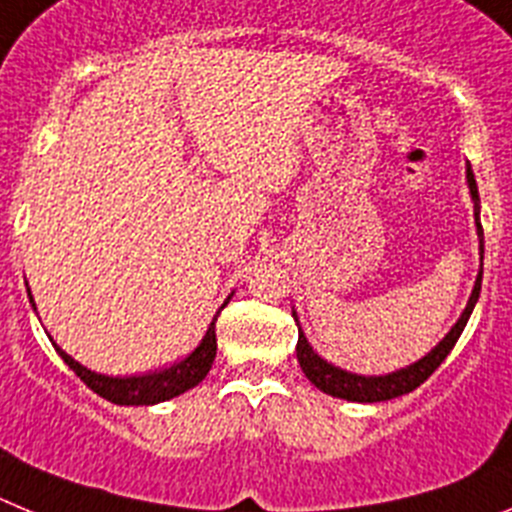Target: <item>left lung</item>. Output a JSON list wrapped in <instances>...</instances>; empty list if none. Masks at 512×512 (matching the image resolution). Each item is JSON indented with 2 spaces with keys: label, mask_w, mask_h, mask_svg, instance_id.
Returning a JSON list of instances; mask_svg holds the SVG:
<instances>
[{
  "label": "left lung",
  "mask_w": 512,
  "mask_h": 512,
  "mask_svg": "<svg viewBox=\"0 0 512 512\" xmlns=\"http://www.w3.org/2000/svg\"><path fill=\"white\" fill-rule=\"evenodd\" d=\"M467 186H469V196H472L474 204V224H477V237H480V260L485 257V237H482V224H480V193H477V181H474L472 165L467 163ZM482 290V267L480 273H477V280H474L472 296H469L467 308L462 311L459 321L451 326L449 334L436 344L426 357H421L413 365L403 367V370L388 372V375H354V372L342 370V367H334L331 362H326L324 357L313 352V347L308 344L306 334L298 326V344H296V354H298V365H301L303 375L316 385L319 390H324L326 395H334V398L342 400H354V403H380V400H393L400 398V395L411 393L416 390L421 382H426L428 377L434 375L436 367L441 365L446 359V354L454 349L457 339L462 336L464 326H467L469 316L474 311V303L480 298ZM293 319H296V311H293ZM298 321V319H296Z\"/></svg>",
  "instance_id": "left-lung-1"
}]
</instances>
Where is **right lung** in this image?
Wrapping results in <instances>:
<instances>
[{
    "instance_id": "obj_1",
    "label": "right lung",
    "mask_w": 512,
    "mask_h": 512,
    "mask_svg": "<svg viewBox=\"0 0 512 512\" xmlns=\"http://www.w3.org/2000/svg\"><path fill=\"white\" fill-rule=\"evenodd\" d=\"M27 296H30V290H27ZM232 298V296H229ZM227 301L222 303V308L227 306ZM32 308H35V301H32ZM222 308L216 311V316L222 313ZM216 316L214 321L209 324L206 329L204 339L186 359L176 362V365L165 367V370L158 372H147V375H132V377H109V375H99V372H91L89 367L78 365L76 359L71 354L63 352L58 344L53 342V347L58 349L61 359L76 372L81 380L94 390L96 395L101 398H107L109 403H117V405H155V403H163V400L176 398V395L186 393V390L196 388L206 375H209L211 365H214V357H216Z\"/></svg>"
}]
</instances>
